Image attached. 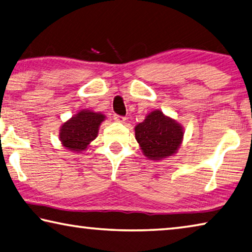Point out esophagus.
Returning a JSON list of instances; mask_svg holds the SVG:
<instances>
[{
	"label": "esophagus",
	"mask_w": 252,
	"mask_h": 252,
	"mask_svg": "<svg viewBox=\"0 0 252 252\" xmlns=\"http://www.w3.org/2000/svg\"><path fill=\"white\" fill-rule=\"evenodd\" d=\"M114 120L117 122H121V123H123L126 120V118H125V117H120V115H114Z\"/></svg>",
	"instance_id": "obj_1"
}]
</instances>
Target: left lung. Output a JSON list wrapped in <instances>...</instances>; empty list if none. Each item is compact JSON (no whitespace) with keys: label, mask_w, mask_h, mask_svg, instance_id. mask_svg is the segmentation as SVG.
Segmentation results:
<instances>
[{"label":"left lung","mask_w":252,"mask_h":252,"mask_svg":"<svg viewBox=\"0 0 252 252\" xmlns=\"http://www.w3.org/2000/svg\"><path fill=\"white\" fill-rule=\"evenodd\" d=\"M184 127L160 110L151 111L134 126L135 140L150 160H163L176 155L184 139Z\"/></svg>","instance_id":"obj_1"}]
</instances>
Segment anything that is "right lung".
<instances>
[{
  "label": "right lung",
  "mask_w": 252,
  "mask_h": 252,
  "mask_svg": "<svg viewBox=\"0 0 252 252\" xmlns=\"http://www.w3.org/2000/svg\"><path fill=\"white\" fill-rule=\"evenodd\" d=\"M104 120L105 115L101 112L79 110L61 126L59 140L63 147L77 154L87 150L91 142L96 139L99 126Z\"/></svg>",
  "instance_id": "obj_1"
}]
</instances>
